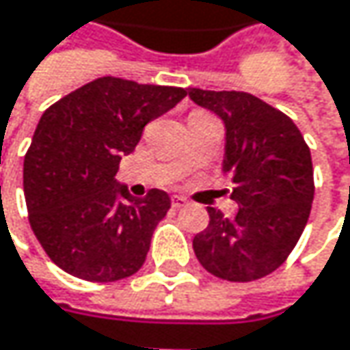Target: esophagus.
Returning <instances> with one entry per match:
<instances>
[{"instance_id": "esophagus-1", "label": "esophagus", "mask_w": 350, "mask_h": 350, "mask_svg": "<svg viewBox=\"0 0 350 350\" xmlns=\"http://www.w3.org/2000/svg\"><path fill=\"white\" fill-rule=\"evenodd\" d=\"M186 204H188V200H186L184 196H178V194L172 196V206H174V208H182V206H186Z\"/></svg>"}]
</instances>
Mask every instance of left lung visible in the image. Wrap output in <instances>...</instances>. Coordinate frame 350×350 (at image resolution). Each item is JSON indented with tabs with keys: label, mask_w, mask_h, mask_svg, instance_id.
<instances>
[{
	"label": "left lung",
	"mask_w": 350,
	"mask_h": 350,
	"mask_svg": "<svg viewBox=\"0 0 350 350\" xmlns=\"http://www.w3.org/2000/svg\"><path fill=\"white\" fill-rule=\"evenodd\" d=\"M186 95L225 125L223 172L239 204L231 219L208 206V227L192 239L196 259L221 280H259L286 261L308 223L310 150L288 115L249 93L188 89Z\"/></svg>",
	"instance_id": "1"
}]
</instances>
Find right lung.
Returning a JSON list of instances; mask_svg holds the SVG:
<instances>
[{
  "label": "right lung",
  "mask_w": 350,
  "mask_h": 350,
  "mask_svg": "<svg viewBox=\"0 0 350 350\" xmlns=\"http://www.w3.org/2000/svg\"><path fill=\"white\" fill-rule=\"evenodd\" d=\"M186 97L180 87L103 77L56 101L24 158V194L36 239L66 273L117 282L146 261L170 196L129 194L115 174L144 127Z\"/></svg>",
  "instance_id": "add662e5"
}]
</instances>
